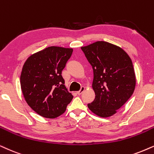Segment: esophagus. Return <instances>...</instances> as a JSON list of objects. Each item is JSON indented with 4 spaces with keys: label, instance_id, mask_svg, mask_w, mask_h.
I'll list each match as a JSON object with an SVG mask.
<instances>
[{
    "label": "esophagus",
    "instance_id": "1",
    "mask_svg": "<svg viewBox=\"0 0 154 154\" xmlns=\"http://www.w3.org/2000/svg\"><path fill=\"white\" fill-rule=\"evenodd\" d=\"M85 87H82L81 89H80V90L78 91H77V94H78V95H81L83 93V91H85Z\"/></svg>",
    "mask_w": 154,
    "mask_h": 154
}]
</instances>
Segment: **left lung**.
I'll list each match as a JSON object with an SVG mask.
<instances>
[{
	"mask_svg": "<svg viewBox=\"0 0 154 154\" xmlns=\"http://www.w3.org/2000/svg\"><path fill=\"white\" fill-rule=\"evenodd\" d=\"M81 49L94 72L95 99L87 106L101 117L112 116L127 102L135 89L131 58L119 47L107 42L98 41Z\"/></svg>",
	"mask_w": 154,
	"mask_h": 154,
	"instance_id": "left-lung-1",
	"label": "left lung"
}]
</instances>
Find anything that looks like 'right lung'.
Instances as JSON below:
<instances>
[{"instance_id":"add662e5","label":"right lung","mask_w":154,"mask_h":154,"mask_svg":"<svg viewBox=\"0 0 154 154\" xmlns=\"http://www.w3.org/2000/svg\"><path fill=\"white\" fill-rule=\"evenodd\" d=\"M72 52V48L52 46L25 61L20 75L21 89L26 102L39 115L57 117L72 100L62 76Z\"/></svg>"}]
</instances>
